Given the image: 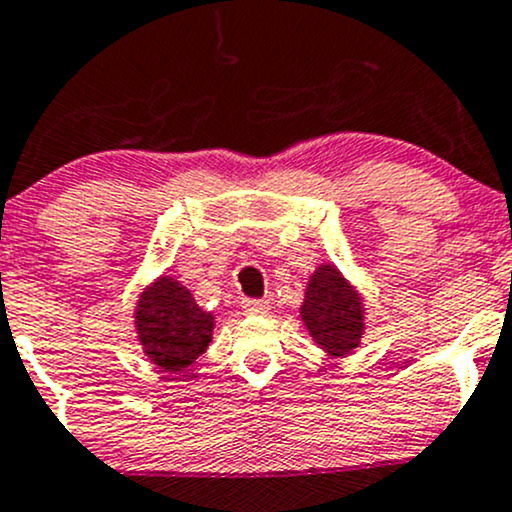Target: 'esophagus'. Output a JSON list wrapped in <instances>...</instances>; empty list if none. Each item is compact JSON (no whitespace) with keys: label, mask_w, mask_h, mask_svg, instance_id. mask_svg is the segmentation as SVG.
Segmentation results:
<instances>
[{"label":"esophagus","mask_w":512,"mask_h":512,"mask_svg":"<svg viewBox=\"0 0 512 512\" xmlns=\"http://www.w3.org/2000/svg\"><path fill=\"white\" fill-rule=\"evenodd\" d=\"M241 309H244L246 314H266L268 309H271V302L268 300H244L241 302Z\"/></svg>","instance_id":"esophagus-1"}]
</instances>
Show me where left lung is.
Wrapping results in <instances>:
<instances>
[{"mask_svg":"<svg viewBox=\"0 0 512 512\" xmlns=\"http://www.w3.org/2000/svg\"><path fill=\"white\" fill-rule=\"evenodd\" d=\"M300 319L329 358H346L363 343L365 297L338 266L324 261L309 275Z\"/></svg>","mask_w":512,"mask_h":512,"instance_id":"left-lung-1","label":"left lung"}]
</instances>
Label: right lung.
<instances>
[{"label": "right lung", "instance_id": "1", "mask_svg": "<svg viewBox=\"0 0 512 512\" xmlns=\"http://www.w3.org/2000/svg\"><path fill=\"white\" fill-rule=\"evenodd\" d=\"M132 319L142 353L169 375L191 367L208 350L215 329V314L205 312L193 292L166 273L142 287Z\"/></svg>", "mask_w": 512, "mask_h": 512}]
</instances>
